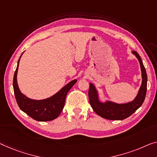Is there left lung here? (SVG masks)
<instances>
[{
	"label": "left lung",
	"mask_w": 157,
	"mask_h": 157,
	"mask_svg": "<svg viewBox=\"0 0 157 157\" xmlns=\"http://www.w3.org/2000/svg\"><path fill=\"white\" fill-rule=\"evenodd\" d=\"M132 53L139 60L142 79V85L134 100L125 104H117L111 101L102 102L99 100L98 91L95 86L92 83H90L88 95L90 105L95 113L102 118L109 120H123L134 113L143 104L147 93V76L146 70L138 53L136 51H132Z\"/></svg>",
	"instance_id": "1"
}]
</instances>
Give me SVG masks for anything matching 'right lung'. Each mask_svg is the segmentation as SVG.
<instances>
[{"label":"right lung","instance_id":"right-lung-1","mask_svg":"<svg viewBox=\"0 0 157 157\" xmlns=\"http://www.w3.org/2000/svg\"><path fill=\"white\" fill-rule=\"evenodd\" d=\"M21 56L18 60L17 66L13 78L14 93L19 107L23 112L37 121H50L54 120L59 116L63 111L67 94L72 86L77 82V79L71 81L59 92L47 99L42 100L29 99L20 92L17 85V75Z\"/></svg>","mask_w":157,"mask_h":157}]
</instances>
